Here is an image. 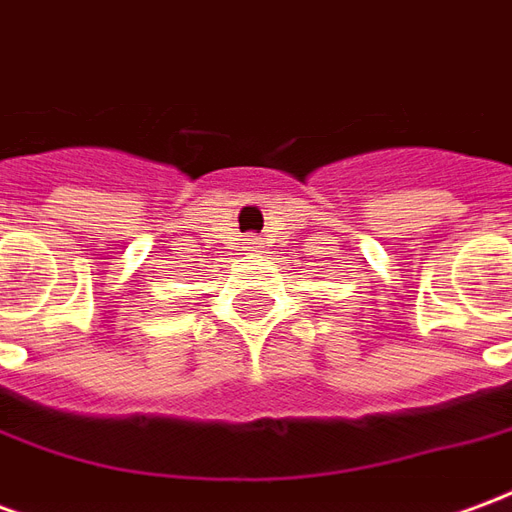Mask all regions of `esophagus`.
<instances>
[{"instance_id":"obj_1","label":"esophagus","mask_w":512,"mask_h":512,"mask_svg":"<svg viewBox=\"0 0 512 512\" xmlns=\"http://www.w3.org/2000/svg\"><path fill=\"white\" fill-rule=\"evenodd\" d=\"M257 246V238L255 235H249V238H246V249H255Z\"/></svg>"}]
</instances>
